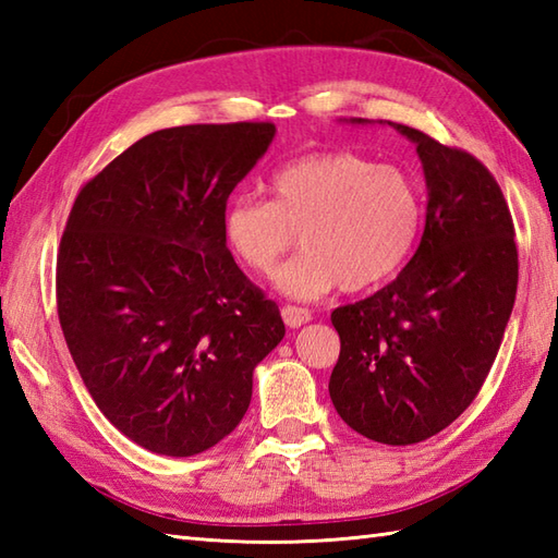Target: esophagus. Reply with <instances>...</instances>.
Listing matches in <instances>:
<instances>
[{
	"label": "esophagus",
	"mask_w": 558,
	"mask_h": 558,
	"mask_svg": "<svg viewBox=\"0 0 558 558\" xmlns=\"http://www.w3.org/2000/svg\"><path fill=\"white\" fill-rule=\"evenodd\" d=\"M280 314H282V322H286L290 328H300V326L312 322V312L304 310V306L286 304V306H282Z\"/></svg>",
	"instance_id": "esophagus-1"
}]
</instances>
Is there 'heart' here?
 Returning a JSON list of instances; mask_svg holds the SVG:
<instances>
[{
	"mask_svg": "<svg viewBox=\"0 0 558 558\" xmlns=\"http://www.w3.org/2000/svg\"><path fill=\"white\" fill-rule=\"evenodd\" d=\"M270 201L242 192L222 216L225 242L266 276L298 240L302 252L272 286L292 300H318L342 286L374 288L405 264L422 225L420 189L396 165L350 150L312 153L270 177Z\"/></svg>",
	"mask_w": 558,
	"mask_h": 558,
	"instance_id": "b5f03b06",
	"label": "heart"
}]
</instances>
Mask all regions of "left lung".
<instances>
[{
	"label": "left lung",
	"instance_id": "obj_1",
	"mask_svg": "<svg viewBox=\"0 0 558 558\" xmlns=\"http://www.w3.org/2000/svg\"><path fill=\"white\" fill-rule=\"evenodd\" d=\"M388 124L417 144L429 192L424 234L393 282L330 314L340 357L328 390L354 432L410 446L477 398L513 312L518 246L501 186L475 156Z\"/></svg>",
	"mask_w": 558,
	"mask_h": 558
}]
</instances>
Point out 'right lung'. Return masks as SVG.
Listing matches in <instances>:
<instances>
[{"mask_svg": "<svg viewBox=\"0 0 558 558\" xmlns=\"http://www.w3.org/2000/svg\"><path fill=\"white\" fill-rule=\"evenodd\" d=\"M270 122L160 129L83 184L57 254V314L90 398L160 456L222 441L256 364L286 336L278 304L225 242L232 189Z\"/></svg>", "mask_w": 558, "mask_h": 558, "instance_id": "1", "label": "right lung"}]
</instances>
